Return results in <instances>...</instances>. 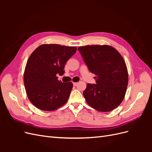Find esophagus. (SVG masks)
Returning <instances> with one entry per match:
<instances>
[{"label": "esophagus", "instance_id": "esophagus-1", "mask_svg": "<svg viewBox=\"0 0 152 152\" xmlns=\"http://www.w3.org/2000/svg\"><path fill=\"white\" fill-rule=\"evenodd\" d=\"M73 86H77L78 85V82H73Z\"/></svg>", "mask_w": 152, "mask_h": 152}]
</instances>
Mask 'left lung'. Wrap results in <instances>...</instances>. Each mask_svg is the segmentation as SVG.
I'll return each mask as SVG.
<instances>
[{
	"instance_id": "left-lung-1",
	"label": "left lung",
	"mask_w": 152,
	"mask_h": 152,
	"mask_svg": "<svg viewBox=\"0 0 152 152\" xmlns=\"http://www.w3.org/2000/svg\"><path fill=\"white\" fill-rule=\"evenodd\" d=\"M96 84H88L83 92L86 102L99 112H110L121 103L128 84L127 69L122 56L110 45L78 48Z\"/></svg>"
}]
</instances>
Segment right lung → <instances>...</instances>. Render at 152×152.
Segmentation results:
<instances>
[{
	"label": "right lung",
	"instance_id": "add662e5",
	"mask_svg": "<svg viewBox=\"0 0 152 152\" xmlns=\"http://www.w3.org/2000/svg\"><path fill=\"white\" fill-rule=\"evenodd\" d=\"M77 50L75 47L43 44L31 53L24 72L27 96L37 108L53 111L65 104L73 87L72 82H62L57 75L64 74L67 61Z\"/></svg>",
	"mask_w": 152,
	"mask_h": 152
}]
</instances>
